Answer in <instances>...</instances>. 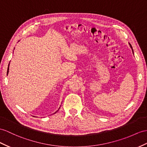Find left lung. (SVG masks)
Returning a JSON list of instances; mask_svg holds the SVG:
<instances>
[{
	"label": "left lung",
	"mask_w": 147,
	"mask_h": 147,
	"mask_svg": "<svg viewBox=\"0 0 147 147\" xmlns=\"http://www.w3.org/2000/svg\"><path fill=\"white\" fill-rule=\"evenodd\" d=\"M129 45H130V47L131 48V50H132V52H133V53H134V51H133V49H132V47H131V44H130V43H129Z\"/></svg>",
	"instance_id": "8db88e82"
}]
</instances>
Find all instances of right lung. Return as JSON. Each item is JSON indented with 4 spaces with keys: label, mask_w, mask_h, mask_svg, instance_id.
<instances>
[{
    "label": "right lung",
    "mask_w": 147,
    "mask_h": 147,
    "mask_svg": "<svg viewBox=\"0 0 147 147\" xmlns=\"http://www.w3.org/2000/svg\"><path fill=\"white\" fill-rule=\"evenodd\" d=\"M9 66H8V69H7V75H8V73H9ZM60 109V108H59ZM58 110L57 111V112H55L54 113H57V112H58Z\"/></svg>",
    "instance_id": "add662e5"
}]
</instances>
